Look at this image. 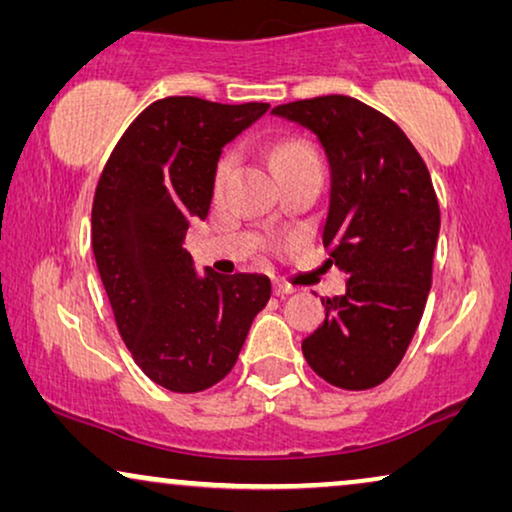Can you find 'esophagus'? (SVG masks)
<instances>
[{
  "label": "esophagus",
  "instance_id": "1",
  "mask_svg": "<svg viewBox=\"0 0 512 512\" xmlns=\"http://www.w3.org/2000/svg\"><path fill=\"white\" fill-rule=\"evenodd\" d=\"M272 291H275V296H289V293H293L296 289L289 284H282V282H275L272 284Z\"/></svg>",
  "mask_w": 512,
  "mask_h": 512
}]
</instances>
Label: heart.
Masks as SVG:
<instances>
[{
    "instance_id": "heart-1",
    "label": "heart",
    "mask_w": 512,
    "mask_h": 512,
    "mask_svg": "<svg viewBox=\"0 0 512 512\" xmlns=\"http://www.w3.org/2000/svg\"><path fill=\"white\" fill-rule=\"evenodd\" d=\"M312 156H314V151L307 144H303V142H286V144H279L277 149L272 151V167L284 165V163H293V160L312 158ZM230 165H233V156H230V153H226V156L219 160V165H216V184H221V181L226 179Z\"/></svg>"
}]
</instances>
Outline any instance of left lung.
Returning a JSON list of instances; mask_svg holds the SVG:
<instances>
[{
  "mask_svg": "<svg viewBox=\"0 0 512 512\" xmlns=\"http://www.w3.org/2000/svg\"><path fill=\"white\" fill-rule=\"evenodd\" d=\"M272 116L310 130L331 170L324 244L347 275L303 340L310 368L361 391L394 373L422 319L440 209L424 160L394 121L354 97L279 104Z\"/></svg>",
  "mask_w": 512,
  "mask_h": 512,
  "instance_id": "8db88e82",
  "label": "left lung"
}]
</instances>
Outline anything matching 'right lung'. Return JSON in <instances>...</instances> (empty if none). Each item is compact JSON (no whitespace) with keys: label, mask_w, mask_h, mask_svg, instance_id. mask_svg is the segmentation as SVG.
<instances>
[{"label":"right lung","mask_w":512,"mask_h":512,"mask_svg":"<svg viewBox=\"0 0 512 512\" xmlns=\"http://www.w3.org/2000/svg\"><path fill=\"white\" fill-rule=\"evenodd\" d=\"M268 109L200 97L153 102L97 181L90 235L118 333L142 373L177 394L230 373L270 300L265 275L198 272L181 247L191 221L207 219L223 146Z\"/></svg>","instance_id":"obj_1"}]
</instances>
